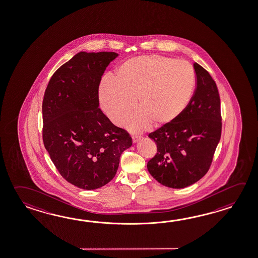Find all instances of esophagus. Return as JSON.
Here are the masks:
<instances>
[{"label":"esophagus","instance_id":"esophagus-1","mask_svg":"<svg viewBox=\"0 0 258 258\" xmlns=\"http://www.w3.org/2000/svg\"><path fill=\"white\" fill-rule=\"evenodd\" d=\"M141 140V137L139 136H133L132 137V141H133V143H137L138 141Z\"/></svg>","mask_w":258,"mask_h":258}]
</instances>
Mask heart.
Returning <instances> with one entry per match:
<instances>
[{"instance_id":"b5f03b06","label":"heart","mask_w":258,"mask_h":258,"mask_svg":"<svg viewBox=\"0 0 258 258\" xmlns=\"http://www.w3.org/2000/svg\"><path fill=\"white\" fill-rule=\"evenodd\" d=\"M196 85L195 69L184 61L161 55L128 59L117 71L116 78L106 77L99 87L103 110L115 125L128 120L132 132H141L175 121L190 104Z\"/></svg>"}]
</instances>
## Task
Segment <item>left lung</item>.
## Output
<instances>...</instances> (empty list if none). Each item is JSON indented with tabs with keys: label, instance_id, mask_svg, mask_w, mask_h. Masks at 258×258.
<instances>
[{
	"label": "left lung",
	"instance_id": "left-lung-1",
	"mask_svg": "<svg viewBox=\"0 0 258 258\" xmlns=\"http://www.w3.org/2000/svg\"><path fill=\"white\" fill-rule=\"evenodd\" d=\"M194 68L197 88L189 106L175 121L149 135L158 151L148 162V170L158 182L173 189L188 187L206 174L221 139L216 84L199 63Z\"/></svg>",
	"mask_w": 258,
	"mask_h": 258
}]
</instances>
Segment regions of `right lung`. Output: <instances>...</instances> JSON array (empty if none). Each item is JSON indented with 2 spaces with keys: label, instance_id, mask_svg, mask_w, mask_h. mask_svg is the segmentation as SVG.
<instances>
[{
  "label": "right lung",
  "instance_id": "1",
  "mask_svg": "<svg viewBox=\"0 0 258 258\" xmlns=\"http://www.w3.org/2000/svg\"><path fill=\"white\" fill-rule=\"evenodd\" d=\"M115 52H79L50 79L43 101V141L51 160L68 182L95 190L115 177L128 133L99 108L103 74Z\"/></svg>",
  "mask_w": 258,
  "mask_h": 258
}]
</instances>
